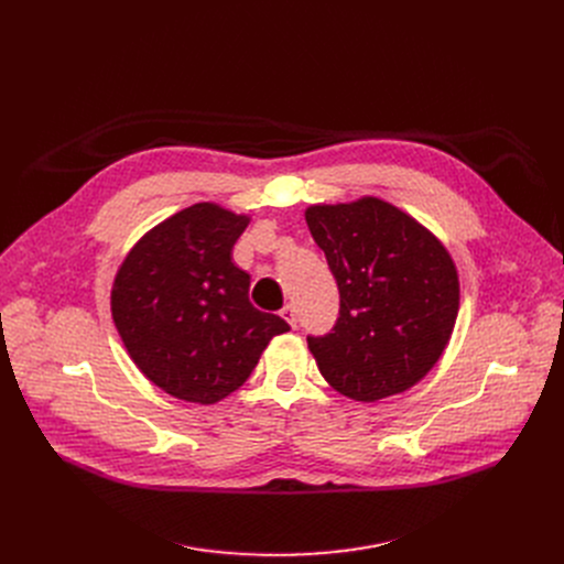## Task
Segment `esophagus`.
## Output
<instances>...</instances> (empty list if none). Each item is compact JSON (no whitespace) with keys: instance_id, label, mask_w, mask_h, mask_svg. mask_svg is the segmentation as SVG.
<instances>
[{"instance_id":"esophagus-1","label":"esophagus","mask_w":564,"mask_h":564,"mask_svg":"<svg viewBox=\"0 0 564 564\" xmlns=\"http://www.w3.org/2000/svg\"><path fill=\"white\" fill-rule=\"evenodd\" d=\"M281 315H283V317L288 319V324H290V327H297V311H294V306H292V304L283 306Z\"/></svg>"}]
</instances>
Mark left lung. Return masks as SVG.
Here are the masks:
<instances>
[{"mask_svg":"<svg viewBox=\"0 0 564 564\" xmlns=\"http://www.w3.org/2000/svg\"><path fill=\"white\" fill-rule=\"evenodd\" d=\"M306 224L340 292L334 329L306 338L322 377L359 402L411 389L455 327L459 279L451 253L416 219L372 196L311 205Z\"/></svg>","mask_w":564,"mask_h":564,"instance_id":"left-lung-1","label":"left lung"}]
</instances>
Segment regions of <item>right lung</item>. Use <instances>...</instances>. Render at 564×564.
<instances>
[{"instance_id":"obj_1","label":"right lung","mask_w":564,"mask_h":564,"mask_svg":"<svg viewBox=\"0 0 564 564\" xmlns=\"http://www.w3.org/2000/svg\"><path fill=\"white\" fill-rule=\"evenodd\" d=\"M249 217L196 203L145 232L113 279L111 315L132 361L173 398L215 404L253 372L288 322L249 302L232 262Z\"/></svg>"}]
</instances>
